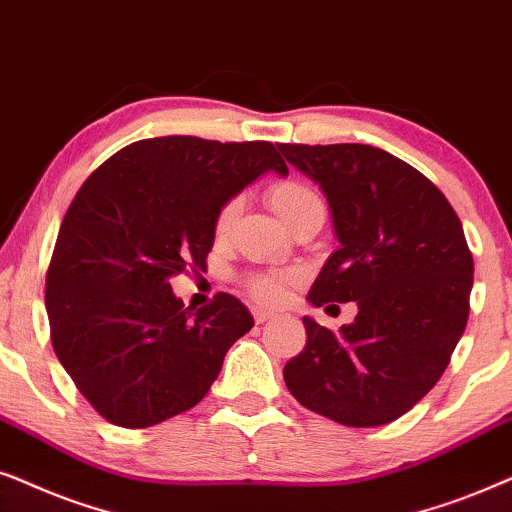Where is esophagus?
I'll list each match as a JSON object with an SVG mask.
<instances>
[{
  "label": "esophagus",
  "mask_w": 512,
  "mask_h": 512,
  "mask_svg": "<svg viewBox=\"0 0 512 512\" xmlns=\"http://www.w3.org/2000/svg\"><path fill=\"white\" fill-rule=\"evenodd\" d=\"M271 316H274V311L264 309V306H252V318H255V323H267Z\"/></svg>",
  "instance_id": "esophagus-1"
}]
</instances>
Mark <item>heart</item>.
Returning a JSON list of instances; mask_svg holds the SVG:
<instances>
[{
    "label": "heart",
    "mask_w": 512,
    "mask_h": 512,
    "mask_svg": "<svg viewBox=\"0 0 512 512\" xmlns=\"http://www.w3.org/2000/svg\"><path fill=\"white\" fill-rule=\"evenodd\" d=\"M269 206L274 208V213L281 217L285 224H290L299 213H304L306 208L311 206H323L313 189L306 185H299V182H278L269 189L267 194ZM238 213V199H231L220 208V213L215 217V231L217 234H224L229 229V224L234 222ZM290 278L283 274H252L245 285H248L250 295L260 302L276 304L285 297V290H288Z\"/></svg>",
    "instance_id": "obj_1"
}]
</instances>
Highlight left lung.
Segmentation results:
<instances>
[{
	"label": "left lung",
	"mask_w": 512,
	"mask_h": 512,
	"mask_svg": "<svg viewBox=\"0 0 512 512\" xmlns=\"http://www.w3.org/2000/svg\"><path fill=\"white\" fill-rule=\"evenodd\" d=\"M278 149L323 189L339 238L309 302L358 304L337 335L304 318L285 386L337 424L384 426L438 384L466 330L473 255L461 220L426 175L379 147Z\"/></svg>",
	"instance_id": "obj_1"
}]
</instances>
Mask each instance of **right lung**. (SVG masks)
I'll use <instances>...</instances> for the list:
<instances>
[{"instance_id":"obj_1","label":"right lung","mask_w":512,"mask_h":512,"mask_svg":"<svg viewBox=\"0 0 512 512\" xmlns=\"http://www.w3.org/2000/svg\"><path fill=\"white\" fill-rule=\"evenodd\" d=\"M267 170L288 175L271 142L166 135L119 149L74 196L46 313L58 360L109 424L147 428L192 410L252 327L227 292L185 309L170 278L206 267L220 208Z\"/></svg>"}]
</instances>
